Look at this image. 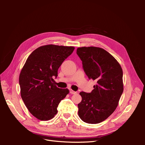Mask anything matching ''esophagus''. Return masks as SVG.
I'll return each instance as SVG.
<instances>
[{"instance_id":"1","label":"esophagus","mask_w":145,"mask_h":145,"mask_svg":"<svg viewBox=\"0 0 145 145\" xmlns=\"http://www.w3.org/2000/svg\"><path fill=\"white\" fill-rule=\"evenodd\" d=\"M69 93H71V94H76V93H77V92L73 91L72 89H70V90H69Z\"/></svg>"}]
</instances>
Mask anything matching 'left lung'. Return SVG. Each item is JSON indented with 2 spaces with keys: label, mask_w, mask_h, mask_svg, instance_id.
I'll return each mask as SVG.
<instances>
[{
  "label": "left lung",
  "mask_w": 145,
  "mask_h": 145,
  "mask_svg": "<svg viewBox=\"0 0 145 145\" xmlns=\"http://www.w3.org/2000/svg\"><path fill=\"white\" fill-rule=\"evenodd\" d=\"M77 54L89 79L97 80L91 93L80 92L82 100L78 104L81 120L97 124L106 120L116 110L123 91V71L114 57L103 48L80 47Z\"/></svg>",
  "instance_id": "obj_1"
}]
</instances>
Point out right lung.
<instances>
[{
    "instance_id": "right-lung-1",
    "label": "right lung",
    "mask_w": 145,
    "mask_h": 145,
    "mask_svg": "<svg viewBox=\"0 0 145 145\" xmlns=\"http://www.w3.org/2000/svg\"><path fill=\"white\" fill-rule=\"evenodd\" d=\"M73 46L47 45L31 54L19 75L20 95L29 112L40 120L52 119L60 102L69 93L59 88L53 77L59 68L74 50Z\"/></svg>"
}]
</instances>
